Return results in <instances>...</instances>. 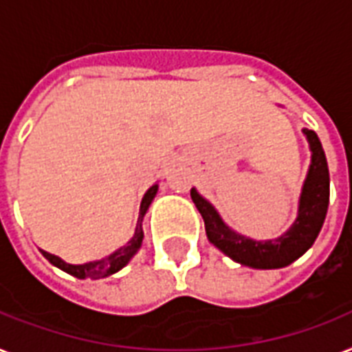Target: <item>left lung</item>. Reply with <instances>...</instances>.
Listing matches in <instances>:
<instances>
[{
    "label": "left lung",
    "mask_w": 352,
    "mask_h": 352,
    "mask_svg": "<svg viewBox=\"0 0 352 352\" xmlns=\"http://www.w3.org/2000/svg\"><path fill=\"white\" fill-rule=\"evenodd\" d=\"M311 149V166L301 186L298 217L289 230L276 239L256 241L232 230L214 204L192 188V201L203 215L208 241L239 265L259 270L283 268L305 254L322 230L329 208V168L322 142L312 129H303Z\"/></svg>",
    "instance_id": "obj_1"
}]
</instances>
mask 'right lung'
Segmentation results:
<instances>
[{
    "label": "right lung",
    "mask_w": 352,
    "mask_h": 352,
    "mask_svg": "<svg viewBox=\"0 0 352 352\" xmlns=\"http://www.w3.org/2000/svg\"><path fill=\"white\" fill-rule=\"evenodd\" d=\"M159 192V184H153V186L149 188L148 192L144 193L142 203H140V212H138V219H137V226H135V234L129 241H127L126 245L120 246L118 250H115L109 256L102 257V259H96V261H89V263H82V265H71V263L63 261L62 257L54 256V254H49L45 250H40L43 254L47 261L58 267L63 272L71 274L74 278L78 279H100V278H107V276H113V274H117L118 270L126 267L127 263L131 261L133 256L137 254L138 248L142 246V239H144V230H142V221L144 215L148 212L149 204L153 203L155 195Z\"/></svg>",
    "instance_id": "1"
}]
</instances>
